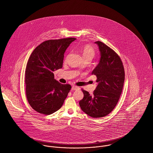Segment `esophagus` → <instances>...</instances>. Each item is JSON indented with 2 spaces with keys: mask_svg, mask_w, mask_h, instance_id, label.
Segmentation results:
<instances>
[{
  "mask_svg": "<svg viewBox=\"0 0 153 153\" xmlns=\"http://www.w3.org/2000/svg\"><path fill=\"white\" fill-rule=\"evenodd\" d=\"M80 89V88L79 86H75V85H73L72 86V88H71V89L73 91H76V90H79Z\"/></svg>",
  "mask_w": 153,
  "mask_h": 153,
  "instance_id": "obj_1",
  "label": "esophagus"
}]
</instances>
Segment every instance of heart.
Returning <instances> with one entry per match:
<instances>
[{"mask_svg": "<svg viewBox=\"0 0 153 153\" xmlns=\"http://www.w3.org/2000/svg\"><path fill=\"white\" fill-rule=\"evenodd\" d=\"M81 52L84 59H91L92 60L95 55V51L90 45H84L81 49Z\"/></svg>", "mask_w": 153, "mask_h": 153, "instance_id": "obj_1", "label": "heart"}]
</instances>
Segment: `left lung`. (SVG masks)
Instances as JSON below:
<instances>
[{"label": "left lung", "mask_w": 153, "mask_h": 153, "mask_svg": "<svg viewBox=\"0 0 153 153\" xmlns=\"http://www.w3.org/2000/svg\"><path fill=\"white\" fill-rule=\"evenodd\" d=\"M95 43L101 53L100 62L92 72L97 76L98 85L92 95L82 89L84 97L79 105L88 116L99 118L107 116L116 106L123 90L125 74L118 54L100 41Z\"/></svg>", "instance_id": "obj_1"}]
</instances>
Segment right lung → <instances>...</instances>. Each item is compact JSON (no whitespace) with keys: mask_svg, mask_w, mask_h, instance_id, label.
<instances>
[{"mask_svg":"<svg viewBox=\"0 0 153 153\" xmlns=\"http://www.w3.org/2000/svg\"><path fill=\"white\" fill-rule=\"evenodd\" d=\"M74 37L48 40L31 53L25 68L27 101L37 112L51 114L61 108L71 86L54 79L53 72L62 67L64 54Z\"/></svg>","mask_w":153,"mask_h":153,"instance_id":"obj_1","label":"right lung"}]
</instances>
